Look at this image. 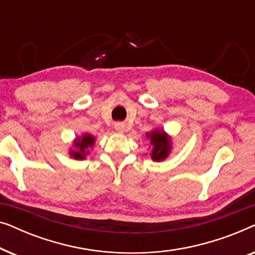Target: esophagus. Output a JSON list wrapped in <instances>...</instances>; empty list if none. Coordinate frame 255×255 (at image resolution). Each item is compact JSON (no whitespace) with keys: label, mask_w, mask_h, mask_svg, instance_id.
<instances>
[{"label":"esophagus","mask_w":255,"mask_h":255,"mask_svg":"<svg viewBox=\"0 0 255 255\" xmlns=\"http://www.w3.org/2000/svg\"><path fill=\"white\" fill-rule=\"evenodd\" d=\"M115 130H116L117 132H120V133H123V132L125 131V124L122 123V122H120V123H116L115 124Z\"/></svg>","instance_id":"1"}]
</instances>
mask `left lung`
<instances>
[{"label": "left lung", "instance_id": "obj_1", "mask_svg": "<svg viewBox=\"0 0 255 255\" xmlns=\"http://www.w3.org/2000/svg\"><path fill=\"white\" fill-rule=\"evenodd\" d=\"M146 137L149 139L152 148L151 158L154 161H162L169 155L170 148H172V142L169 140V137L162 130L155 128L151 133L146 134Z\"/></svg>", "mask_w": 255, "mask_h": 255}]
</instances>
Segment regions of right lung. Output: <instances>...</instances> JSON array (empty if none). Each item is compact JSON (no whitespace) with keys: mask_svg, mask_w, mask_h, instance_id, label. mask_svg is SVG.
<instances>
[{"mask_svg":"<svg viewBox=\"0 0 255 255\" xmlns=\"http://www.w3.org/2000/svg\"><path fill=\"white\" fill-rule=\"evenodd\" d=\"M95 144V138L92 134L85 133L81 138H78L74 140V147L75 149H71V156L74 159H85L86 154L88 153V148L93 147V145Z\"/></svg>","mask_w":255,"mask_h":255,"instance_id":"add662e5","label":"right lung"}]
</instances>
